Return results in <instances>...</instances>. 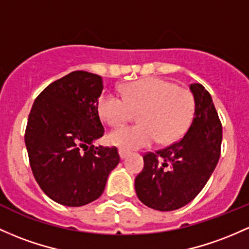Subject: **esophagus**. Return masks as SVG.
I'll return each instance as SVG.
<instances>
[{"label":"esophagus","instance_id":"34e87169","mask_svg":"<svg viewBox=\"0 0 249 249\" xmlns=\"http://www.w3.org/2000/svg\"><path fill=\"white\" fill-rule=\"evenodd\" d=\"M118 152H119V156H120V160H125V158H126L127 156H129V152L125 151V150L119 149Z\"/></svg>","mask_w":249,"mask_h":249}]
</instances>
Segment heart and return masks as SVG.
<instances>
[{"instance_id":"obj_1","label":"heart","mask_w":249,"mask_h":249,"mask_svg":"<svg viewBox=\"0 0 249 249\" xmlns=\"http://www.w3.org/2000/svg\"><path fill=\"white\" fill-rule=\"evenodd\" d=\"M123 97L105 93L98 102V112L110 126H120L139 112V124L108 133L107 142L122 150H137L155 142L173 144L189 127L194 114V98L188 89L160 78H146L122 89Z\"/></svg>"}]
</instances>
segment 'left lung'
Listing matches in <instances>:
<instances>
[{"mask_svg": "<svg viewBox=\"0 0 249 249\" xmlns=\"http://www.w3.org/2000/svg\"><path fill=\"white\" fill-rule=\"evenodd\" d=\"M189 89L195 112L187 133L173 145L144 156V168L135 179L139 201L160 212L176 210L193 201L220 158L222 125L212 95L201 84H191Z\"/></svg>", "mask_w": 249, "mask_h": 249, "instance_id": "left-lung-1", "label": "left lung"}]
</instances>
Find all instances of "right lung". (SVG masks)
<instances>
[{
    "mask_svg": "<svg viewBox=\"0 0 249 249\" xmlns=\"http://www.w3.org/2000/svg\"><path fill=\"white\" fill-rule=\"evenodd\" d=\"M100 75L75 71L48 85L35 99L24 143L37 184L51 200L81 207L102 196L119 163L116 147L94 146L104 135L98 102Z\"/></svg>",
    "mask_w": 249,
    "mask_h": 249,
    "instance_id": "obj_1",
    "label": "right lung"
}]
</instances>
